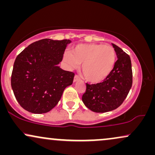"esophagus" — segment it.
Here are the masks:
<instances>
[{
  "mask_svg": "<svg viewBox=\"0 0 155 155\" xmlns=\"http://www.w3.org/2000/svg\"><path fill=\"white\" fill-rule=\"evenodd\" d=\"M78 80H79V76H78V75H75V76H74V81H78Z\"/></svg>",
  "mask_w": 155,
  "mask_h": 155,
  "instance_id": "1",
  "label": "esophagus"
}]
</instances>
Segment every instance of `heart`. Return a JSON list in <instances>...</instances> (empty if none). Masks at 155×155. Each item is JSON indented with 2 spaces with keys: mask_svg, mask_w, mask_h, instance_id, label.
<instances>
[{
  "mask_svg": "<svg viewBox=\"0 0 155 155\" xmlns=\"http://www.w3.org/2000/svg\"><path fill=\"white\" fill-rule=\"evenodd\" d=\"M116 51L110 45L81 44L64 55V61L71 68L81 65V74L87 81L97 83L104 80L114 66Z\"/></svg>",
  "mask_w": 155,
  "mask_h": 155,
  "instance_id": "1",
  "label": "heart"
}]
</instances>
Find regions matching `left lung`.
Here are the masks:
<instances>
[{"instance_id":"1","label":"left lung","mask_w":155,"mask_h":155,"mask_svg":"<svg viewBox=\"0 0 155 155\" xmlns=\"http://www.w3.org/2000/svg\"><path fill=\"white\" fill-rule=\"evenodd\" d=\"M117 60L113 69L103 82L86 84L82 101L89 109L104 113L116 109L128 95L133 84L130 58L121 48L112 44Z\"/></svg>"}]
</instances>
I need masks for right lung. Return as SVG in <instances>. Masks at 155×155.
<instances>
[{
	"label": "right lung",
	"mask_w": 155,
	"mask_h": 155,
	"mask_svg": "<svg viewBox=\"0 0 155 155\" xmlns=\"http://www.w3.org/2000/svg\"><path fill=\"white\" fill-rule=\"evenodd\" d=\"M70 43L68 39H41L17 55L11 84L16 99L26 111H49L59 102L65 87L72 84L74 73L58 66Z\"/></svg>",
	"instance_id": "add662e5"
}]
</instances>
